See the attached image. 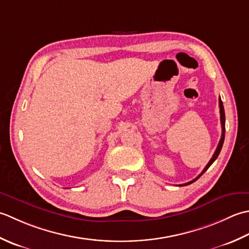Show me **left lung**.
<instances>
[{"label":"left lung","instance_id":"8db88e82","mask_svg":"<svg viewBox=\"0 0 249 249\" xmlns=\"http://www.w3.org/2000/svg\"><path fill=\"white\" fill-rule=\"evenodd\" d=\"M219 107H220V123H221L222 133H221V139H220V141H219V143H218V146H217V148H216V150H215L214 155H213L212 159L210 160L209 163L206 164V166L204 167V170L202 171V173H201L199 176L196 177V178H195V179H192L191 181H189V182H186V184H184V185H179V186H187V185H190V184H192V182H195L196 179H199L200 177H201L203 174H204V172H206V171H207V169H209V167L213 164V162H214V161L217 159V157L219 156V154H220V150H221V148H222V145H224V141H225V131H226V128H225V125H226L225 108H224V105H222V101H221V99H220V96H219Z\"/></svg>","mask_w":249,"mask_h":249}]
</instances>
